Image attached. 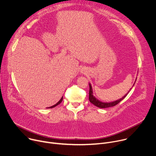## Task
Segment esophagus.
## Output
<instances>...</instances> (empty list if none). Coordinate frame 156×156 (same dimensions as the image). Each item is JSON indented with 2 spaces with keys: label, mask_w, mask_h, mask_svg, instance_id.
Returning a JSON list of instances; mask_svg holds the SVG:
<instances>
[{
  "label": "esophagus",
  "mask_w": 156,
  "mask_h": 156,
  "mask_svg": "<svg viewBox=\"0 0 156 156\" xmlns=\"http://www.w3.org/2000/svg\"><path fill=\"white\" fill-rule=\"evenodd\" d=\"M86 72H87V70H86L85 68H82V69H81V73L84 74V73H86Z\"/></svg>",
  "instance_id": "34e87169"
}]
</instances>
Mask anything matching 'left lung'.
I'll list each match as a JSON object with an SVG mask.
<instances>
[{
    "label": "left lung",
    "instance_id": "1",
    "mask_svg": "<svg viewBox=\"0 0 156 156\" xmlns=\"http://www.w3.org/2000/svg\"><path fill=\"white\" fill-rule=\"evenodd\" d=\"M89 84H90V91H89V99H90V101L93 104H94V105H96V107H99V108H107V107H113V106L116 105L117 104H118L121 101H122L127 96L128 93L131 90V89H130L129 91L123 98H122L121 99H120L119 100H117V101H115L114 102H101L100 101H99L98 99H97L93 96V92L92 86H91L90 83ZM134 84H133V85H134Z\"/></svg>",
    "mask_w": 156,
    "mask_h": 156
}]
</instances>
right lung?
I'll list each match as a JSON object with an SVG mask.
<instances>
[{"label": "right lung", "instance_id": "1", "mask_svg": "<svg viewBox=\"0 0 156 156\" xmlns=\"http://www.w3.org/2000/svg\"><path fill=\"white\" fill-rule=\"evenodd\" d=\"M62 101H63V96L62 97V98L60 99V101H59L56 104H55V105H52V106H51V107H48V108H53V107H55V106H57V105H58V104H60L62 102Z\"/></svg>", "mask_w": 156, "mask_h": 156}]
</instances>
